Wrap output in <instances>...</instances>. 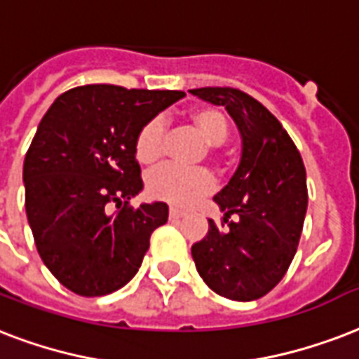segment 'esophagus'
Returning <instances> with one entry per match:
<instances>
[{"label":"esophagus","instance_id":"obj_1","mask_svg":"<svg viewBox=\"0 0 359 359\" xmlns=\"http://www.w3.org/2000/svg\"><path fill=\"white\" fill-rule=\"evenodd\" d=\"M184 215H186L184 210L175 209V207H171V209H169V220H179V218H182Z\"/></svg>","mask_w":359,"mask_h":359}]
</instances>
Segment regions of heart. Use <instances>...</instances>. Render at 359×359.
I'll return each mask as SVG.
<instances>
[{"label":"heart","mask_w":359,"mask_h":359,"mask_svg":"<svg viewBox=\"0 0 359 359\" xmlns=\"http://www.w3.org/2000/svg\"><path fill=\"white\" fill-rule=\"evenodd\" d=\"M191 124L201 133L210 147H218L228 137V120L215 109H198L190 113ZM165 152V124L160 118L147 122L137 133L135 156L137 160L150 165L160 160ZM215 186V179L207 169H188L177 163H168L154 169L147 179L150 196L168 201L177 207H188Z\"/></svg>","instance_id":"heart-1"}]
</instances>
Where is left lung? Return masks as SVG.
Wrapping results in <instances>:
<instances>
[{
	"label": "left lung",
	"mask_w": 359,
	"mask_h": 359,
	"mask_svg": "<svg viewBox=\"0 0 359 359\" xmlns=\"http://www.w3.org/2000/svg\"><path fill=\"white\" fill-rule=\"evenodd\" d=\"M222 105L241 133V160L216 194L226 229L209 220V231L191 245L199 277L233 301L264 297L286 275L299 245L307 212V175L299 152L280 122L259 101L235 88H196ZM237 214V221H228Z\"/></svg>",
	"instance_id": "8db88e82"
}]
</instances>
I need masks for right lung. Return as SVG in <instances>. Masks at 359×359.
Segmentation results:
<instances>
[{
    "label": "right lung",
    "instance_id": "1",
    "mask_svg": "<svg viewBox=\"0 0 359 359\" xmlns=\"http://www.w3.org/2000/svg\"><path fill=\"white\" fill-rule=\"evenodd\" d=\"M184 95L88 84L56 97L37 126L22 171L27 222L43 264L71 292L95 297L126 286L168 222L161 201L128 205L143 190L135 139Z\"/></svg>",
    "mask_w": 359,
    "mask_h": 359
}]
</instances>
